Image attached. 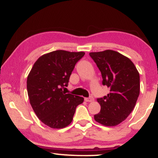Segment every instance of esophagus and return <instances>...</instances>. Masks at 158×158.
<instances>
[{
	"mask_svg": "<svg viewBox=\"0 0 158 158\" xmlns=\"http://www.w3.org/2000/svg\"><path fill=\"white\" fill-rule=\"evenodd\" d=\"M85 100L86 101V102H93V101L94 100V99L93 97H90L88 98H85Z\"/></svg>",
	"mask_w": 158,
	"mask_h": 158,
	"instance_id": "obj_1",
	"label": "esophagus"
}]
</instances>
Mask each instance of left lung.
Segmentation results:
<instances>
[{"label": "left lung", "mask_w": 158, "mask_h": 158, "mask_svg": "<svg viewBox=\"0 0 158 158\" xmlns=\"http://www.w3.org/2000/svg\"><path fill=\"white\" fill-rule=\"evenodd\" d=\"M110 93L98 98L100 112L94 115L97 123L115 126L124 121L135 108L139 94V74L134 63L117 51L90 52Z\"/></svg>", "instance_id": "left-lung-1"}]
</instances>
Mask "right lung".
<instances>
[{
	"instance_id": "right-lung-1",
	"label": "right lung",
	"mask_w": 158,
	"mask_h": 158,
	"mask_svg": "<svg viewBox=\"0 0 158 158\" xmlns=\"http://www.w3.org/2000/svg\"><path fill=\"white\" fill-rule=\"evenodd\" d=\"M84 52L56 50L44 54L33 64L27 80L30 102L36 116L52 128L71 123L76 108L84 98L63 91Z\"/></svg>"
}]
</instances>
